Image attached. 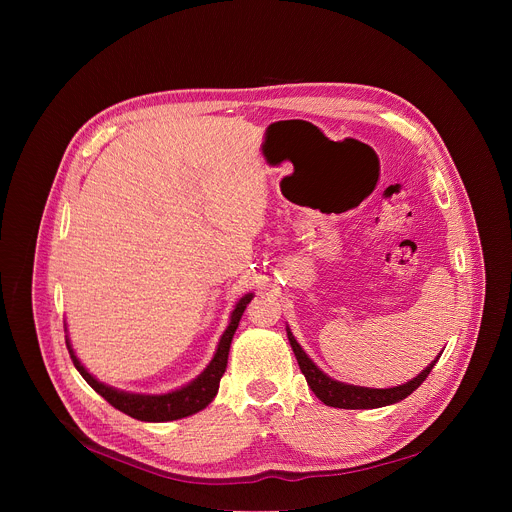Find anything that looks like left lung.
<instances>
[{
	"mask_svg": "<svg viewBox=\"0 0 512 512\" xmlns=\"http://www.w3.org/2000/svg\"><path fill=\"white\" fill-rule=\"evenodd\" d=\"M287 340L291 344V348H294V354L298 358V364L300 369L310 385V389L314 391V395L330 405V407H338V409H377V407H385V405H393V403H399L403 401L405 397H409L425 379L427 375L431 373L433 364L437 362V356L435 360H431L429 367L419 373L415 379L407 381L405 385H399V387H391V389H369V387H356V385H346V383H340V381H334L330 379L328 375H324L314 360L302 350V346L298 344V340L294 338V334L289 332L287 328Z\"/></svg>",
	"mask_w": 512,
	"mask_h": 512,
	"instance_id": "obj_1",
	"label": "left lung"
}]
</instances>
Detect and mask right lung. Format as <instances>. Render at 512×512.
<instances>
[{
    "instance_id": "right-lung-1",
    "label": "right lung",
    "mask_w": 512,
    "mask_h": 512,
    "mask_svg": "<svg viewBox=\"0 0 512 512\" xmlns=\"http://www.w3.org/2000/svg\"><path fill=\"white\" fill-rule=\"evenodd\" d=\"M251 300H253V294H247L237 302V306L231 314V322H229L225 334L221 336V342H218V348H216L212 360L208 362V367L188 385H184L172 393H164V395L127 393V391H119V389H113V387L101 383L83 367L75 350H72L68 338H66V346H68L72 362H75V367L83 375V379L115 409L123 411L125 415H129L133 419H139V421H156V423L174 421V419H182V417L202 411L216 397L218 383H221V379L227 371V360H229V350H231L235 330L239 328L241 316Z\"/></svg>"
}]
</instances>
